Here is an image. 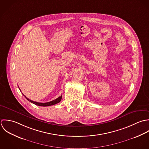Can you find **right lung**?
I'll return each mask as SVG.
<instances>
[{
  "label": "right lung",
  "mask_w": 149,
  "mask_h": 149,
  "mask_svg": "<svg viewBox=\"0 0 149 149\" xmlns=\"http://www.w3.org/2000/svg\"><path fill=\"white\" fill-rule=\"evenodd\" d=\"M25 97L29 101L31 102V103L36 105H38V106H41V107H48V106H51V105H55V104H56L57 103H59L60 101H61V98H62V96H60L59 97H58V98L53 100V101H51L50 102H45V103H41V102H36V101H33L31 100H29V98H28L25 95H24Z\"/></svg>",
  "instance_id": "1"
}]
</instances>
